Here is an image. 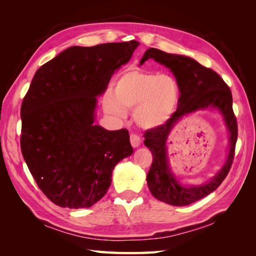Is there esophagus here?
<instances>
[{
  "mask_svg": "<svg viewBox=\"0 0 256 256\" xmlns=\"http://www.w3.org/2000/svg\"><path fill=\"white\" fill-rule=\"evenodd\" d=\"M130 143H131V145H132V147L136 148V147H138L141 144V138H138L136 134H131L130 136Z\"/></svg>",
  "mask_w": 256,
  "mask_h": 256,
  "instance_id": "1",
  "label": "esophagus"
}]
</instances>
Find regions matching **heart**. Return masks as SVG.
Returning a JSON list of instances; mask_svg holds the SVG:
<instances>
[{
    "label": "heart",
    "instance_id": "1",
    "mask_svg": "<svg viewBox=\"0 0 256 256\" xmlns=\"http://www.w3.org/2000/svg\"><path fill=\"white\" fill-rule=\"evenodd\" d=\"M180 97V85L172 74L131 69L118 76L111 95L102 102L106 113L125 118L126 111L134 110L138 127L154 129L172 118Z\"/></svg>",
    "mask_w": 256,
    "mask_h": 256
}]
</instances>
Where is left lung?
<instances>
[{
  "label": "left lung",
  "instance_id": "8db88e82",
  "mask_svg": "<svg viewBox=\"0 0 256 256\" xmlns=\"http://www.w3.org/2000/svg\"><path fill=\"white\" fill-rule=\"evenodd\" d=\"M148 58L168 68L180 85V97L177 111L164 125L147 131L144 144L152 154V164L147 173V186L152 194L161 202L173 206H186L210 194L226 177L234 159L237 141V122L233 112L230 88L221 76L198 62L180 54H172L150 48L140 60ZM216 110L222 116L229 132L227 158L214 176L200 185L184 184L172 171L167 156V138L184 116L198 110Z\"/></svg>",
  "mask_w": 256,
  "mask_h": 256
}]
</instances>
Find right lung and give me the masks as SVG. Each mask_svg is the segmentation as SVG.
<instances>
[{"instance_id":"add662e5","label":"right lung","mask_w":256,"mask_h":256,"mask_svg":"<svg viewBox=\"0 0 256 256\" xmlns=\"http://www.w3.org/2000/svg\"><path fill=\"white\" fill-rule=\"evenodd\" d=\"M140 44L111 42L60 52L36 72L21 106V150L51 202L90 207L109 189L115 166L134 148L126 129L95 125L97 97Z\"/></svg>"}]
</instances>
